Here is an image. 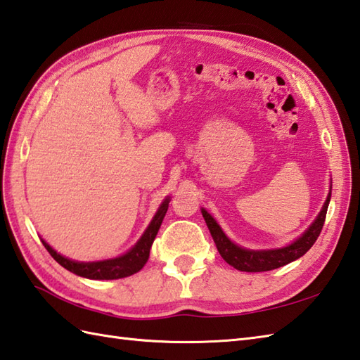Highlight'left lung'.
I'll return each instance as SVG.
<instances>
[{
    "mask_svg": "<svg viewBox=\"0 0 360 360\" xmlns=\"http://www.w3.org/2000/svg\"><path fill=\"white\" fill-rule=\"evenodd\" d=\"M330 197H331V193L328 198H326L321 214L317 215V219L314 220L313 225L308 228L305 234L299 237L297 240L291 243L290 246L281 248V250H271V251H250L234 245L225 234H223V231L217 225V221H215L210 214H207L205 210H202V214L207 225V229H210V233L214 238L215 246H217V250L221 257L225 259V262H228L231 266H234L238 271H246V273H262V271H271V269L281 268L283 265H288L290 262L302 257V255L314 245V242L317 240V237L323 228Z\"/></svg>",
    "mask_w": 360,
    "mask_h": 360,
    "instance_id": "1",
    "label": "left lung"
}]
</instances>
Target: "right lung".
I'll list each match as a JSON object with an SVG mask.
<instances>
[{"label":"right lung","mask_w":360,"mask_h":360,"mask_svg":"<svg viewBox=\"0 0 360 360\" xmlns=\"http://www.w3.org/2000/svg\"><path fill=\"white\" fill-rule=\"evenodd\" d=\"M167 205H169V198H166V200L162 203V206H160L154 220L150 221V225L145 231V234L141 236L137 245H135L129 252L122 255V257L103 260V262L79 263V262L69 260L66 257H63V255L57 254V251H53L44 240H43V245L63 268H66L68 271H70V273H74L77 276L94 278V281H114V278H123L127 276H132L135 273H139L149 259L150 246H153L158 229L162 226V221L167 211Z\"/></svg>","instance_id":"right-lung-1"}]
</instances>
